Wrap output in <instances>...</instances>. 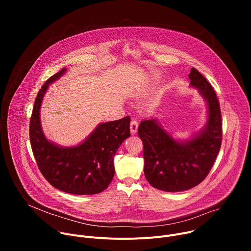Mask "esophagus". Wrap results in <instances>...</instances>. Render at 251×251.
I'll return each mask as SVG.
<instances>
[{
  "label": "esophagus",
  "instance_id": "esophagus-1",
  "mask_svg": "<svg viewBox=\"0 0 251 251\" xmlns=\"http://www.w3.org/2000/svg\"><path fill=\"white\" fill-rule=\"evenodd\" d=\"M137 130H138V121L133 118L130 123V131L132 134H136Z\"/></svg>",
  "mask_w": 251,
  "mask_h": 251
}]
</instances>
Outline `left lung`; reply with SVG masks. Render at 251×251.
Returning <instances> with one entry per match:
<instances>
[{
  "mask_svg": "<svg viewBox=\"0 0 251 251\" xmlns=\"http://www.w3.org/2000/svg\"><path fill=\"white\" fill-rule=\"evenodd\" d=\"M190 85L207 105V122L192 138L176 140L158 119L143 120L138 135L144 145V174L155 189L183 192L201 184L220 152L223 138L222 114L216 92L196 68L189 75Z\"/></svg>",
  "mask_w": 251,
  "mask_h": 251,
  "instance_id": "8db88e82",
  "label": "left lung"
}]
</instances>
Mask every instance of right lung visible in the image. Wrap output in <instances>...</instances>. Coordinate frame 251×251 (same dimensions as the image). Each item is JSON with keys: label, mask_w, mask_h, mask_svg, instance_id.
Returning a JSON list of instances; mask_svg holds the SVG:
<instances>
[{"label": "right lung", "mask_w": 251, "mask_h": 251, "mask_svg": "<svg viewBox=\"0 0 251 251\" xmlns=\"http://www.w3.org/2000/svg\"><path fill=\"white\" fill-rule=\"evenodd\" d=\"M66 73L62 68L42 86L29 122L33 156L46 180L55 189L73 195L103 192L114 176V156L130 136V117L100 123L77 146L61 147L48 140L41 125V106L49 85Z\"/></svg>", "instance_id": "1"}]
</instances>
